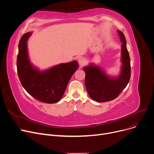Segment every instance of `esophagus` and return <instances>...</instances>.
I'll return each instance as SVG.
<instances>
[{"instance_id": "1", "label": "esophagus", "mask_w": 154, "mask_h": 154, "mask_svg": "<svg viewBox=\"0 0 154 154\" xmlns=\"http://www.w3.org/2000/svg\"><path fill=\"white\" fill-rule=\"evenodd\" d=\"M85 61V59L84 57H80L79 59H78V63L80 65H82L83 64Z\"/></svg>"}]
</instances>
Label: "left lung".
<instances>
[{
    "instance_id": "obj_1",
    "label": "left lung",
    "mask_w": 154,
    "mask_h": 154,
    "mask_svg": "<svg viewBox=\"0 0 154 154\" xmlns=\"http://www.w3.org/2000/svg\"><path fill=\"white\" fill-rule=\"evenodd\" d=\"M121 45V67L118 76L108 75L101 67L90 63L83 68L85 72V85L90 97L97 102H106L115 99L127 86L131 77L130 57L126 40L121 31H117Z\"/></svg>"
}]
</instances>
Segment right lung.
Listing matches in <instances>:
<instances>
[{"label":"right lung","mask_w":154,"mask_h":154,"mask_svg":"<svg viewBox=\"0 0 154 154\" xmlns=\"http://www.w3.org/2000/svg\"><path fill=\"white\" fill-rule=\"evenodd\" d=\"M32 32L24 34L20 40L17 67L19 79L28 93L39 101L56 103L62 98L69 82L79 68L73 60L41 71L31 63L27 41Z\"/></svg>","instance_id":"add662e5"}]
</instances>
